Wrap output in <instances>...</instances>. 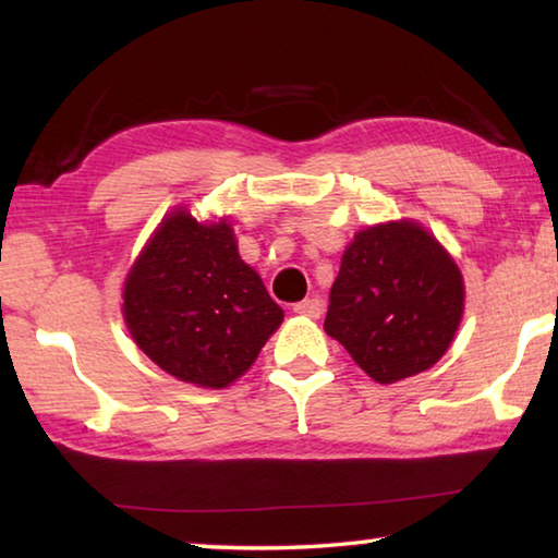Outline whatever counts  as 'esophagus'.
Segmentation results:
<instances>
[{"label":"esophagus","instance_id":"1","mask_svg":"<svg viewBox=\"0 0 558 558\" xmlns=\"http://www.w3.org/2000/svg\"><path fill=\"white\" fill-rule=\"evenodd\" d=\"M298 315H305V317H319L323 315V300L319 298H307V300H300L292 305Z\"/></svg>","mask_w":558,"mask_h":558}]
</instances>
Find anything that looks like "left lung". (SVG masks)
Returning <instances> with one entry per match:
<instances>
[{
    "label": "left lung",
    "instance_id": "8db88e82",
    "mask_svg": "<svg viewBox=\"0 0 558 558\" xmlns=\"http://www.w3.org/2000/svg\"><path fill=\"white\" fill-rule=\"evenodd\" d=\"M462 276L413 221L359 231L329 290L325 332L379 384L430 369L462 317Z\"/></svg>",
    "mask_w": 558,
    "mask_h": 558
}]
</instances>
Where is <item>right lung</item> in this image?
Here are the masks:
<instances>
[{
	"mask_svg": "<svg viewBox=\"0 0 558 558\" xmlns=\"http://www.w3.org/2000/svg\"><path fill=\"white\" fill-rule=\"evenodd\" d=\"M122 315L157 366L206 389L239 379L282 323L280 305L241 260L231 226L186 211L165 219L132 266Z\"/></svg>",
	"mask_w": 558,
	"mask_h": 558,
	"instance_id": "1",
	"label": "right lung"
}]
</instances>
